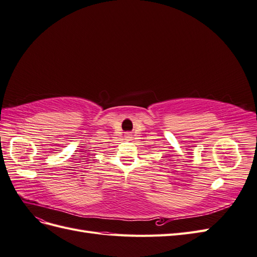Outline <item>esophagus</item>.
Segmentation results:
<instances>
[{
  "label": "esophagus",
  "mask_w": 257,
  "mask_h": 257,
  "mask_svg": "<svg viewBox=\"0 0 257 257\" xmlns=\"http://www.w3.org/2000/svg\"><path fill=\"white\" fill-rule=\"evenodd\" d=\"M126 135H127V137H128V135H130V134H126Z\"/></svg>",
  "instance_id": "obj_1"
}]
</instances>
